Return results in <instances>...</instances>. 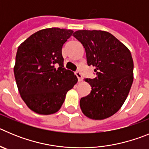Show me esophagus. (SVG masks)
<instances>
[{
	"label": "esophagus",
	"instance_id": "esophagus-1",
	"mask_svg": "<svg viewBox=\"0 0 149 149\" xmlns=\"http://www.w3.org/2000/svg\"><path fill=\"white\" fill-rule=\"evenodd\" d=\"M75 74H76V76H77V78H78V81H80V82L83 81V76H82V74H81L80 73V72H75Z\"/></svg>",
	"mask_w": 149,
	"mask_h": 149
}]
</instances>
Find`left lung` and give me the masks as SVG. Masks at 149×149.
Returning a JSON list of instances; mask_svg holds the SVG:
<instances>
[{"label":"left lung","mask_w":149,"mask_h":149,"mask_svg":"<svg viewBox=\"0 0 149 149\" xmlns=\"http://www.w3.org/2000/svg\"><path fill=\"white\" fill-rule=\"evenodd\" d=\"M73 36L83 44L89 65L95 67L97 77L85 78L91 93L81 98L80 107L86 117L102 120L119 111L125 103L134 80L131 51L104 30H77Z\"/></svg>","instance_id":"1"}]
</instances>
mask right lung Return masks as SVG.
Returning a JSON list of instances; mask_svg holds the SVG:
<instances>
[{
  "mask_svg": "<svg viewBox=\"0 0 149 149\" xmlns=\"http://www.w3.org/2000/svg\"><path fill=\"white\" fill-rule=\"evenodd\" d=\"M73 30L58 27L43 29L18 46L14 74L22 100L32 111L54 114L61 108L77 76L63 68L62 48ZM59 68H55V64Z\"/></svg>",
  "mask_w": 149,
  "mask_h": 149,
  "instance_id": "1",
  "label": "right lung"
}]
</instances>
